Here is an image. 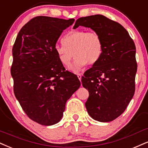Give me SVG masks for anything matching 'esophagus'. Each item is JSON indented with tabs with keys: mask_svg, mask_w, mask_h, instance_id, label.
Here are the masks:
<instances>
[{
	"mask_svg": "<svg viewBox=\"0 0 148 148\" xmlns=\"http://www.w3.org/2000/svg\"><path fill=\"white\" fill-rule=\"evenodd\" d=\"M82 75L81 73H77V76L78 79H79V80H81V79H82Z\"/></svg>",
	"mask_w": 148,
	"mask_h": 148,
	"instance_id": "34e87169",
	"label": "esophagus"
}]
</instances>
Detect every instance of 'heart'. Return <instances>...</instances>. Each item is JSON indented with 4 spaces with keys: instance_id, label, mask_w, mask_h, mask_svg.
Segmentation results:
<instances>
[{
    "instance_id": "heart-1",
    "label": "heart",
    "mask_w": 148,
    "mask_h": 148,
    "mask_svg": "<svg viewBox=\"0 0 148 148\" xmlns=\"http://www.w3.org/2000/svg\"><path fill=\"white\" fill-rule=\"evenodd\" d=\"M62 43L63 45L56 47V52L60 61L65 66L70 64L75 56L73 62L69 66V70L73 72L79 71L86 63L94 64L101 53V38L94 32L73 31L64 36Z\"/></svg>"
}]
</instances>
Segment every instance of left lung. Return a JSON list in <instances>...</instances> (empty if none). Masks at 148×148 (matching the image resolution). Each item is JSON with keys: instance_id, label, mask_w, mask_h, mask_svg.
<instances>
[{"instance_id": "obj_1", "label": "left lung", "mask_w": 148, "mask_h": 148, "mask_svg": "<svg viewBox=\"0 0 148 148\" xmlns=\"http://www.w3.org/2000/svg\"><path fill=\"white\" fill-rule=\"evenodd\" d=\"M90 28L101 38L100 56L82 77L89 97L88 114L100 122L113 121L124 112L135 90L136 47L122 25L102 15L79 18L73 28Z\"/></svg>"}]
</instances>
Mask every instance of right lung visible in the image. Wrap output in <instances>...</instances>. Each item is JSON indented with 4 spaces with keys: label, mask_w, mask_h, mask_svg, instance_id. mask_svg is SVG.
Masks as SVG:
<instances>
[{
    "label": "right lung",
    "mask_w": 148,
    "mask_h": 148,
    "mask_svg": "<svg viewBox=\"0 0 148 148\" xmlns=\"http://www.w3.org/2000/svg\"><path fill=\"white\" fill-rule=\"evenodd\" d=\"M74 21L32 18L20 30L13 47L14 95L27 115L39 124L58 123L66 101L81 85L76 75L65 71L56 52L58 38Z\"/></svg>",
    "instance_id": "add662e5"
}]
</instances>
